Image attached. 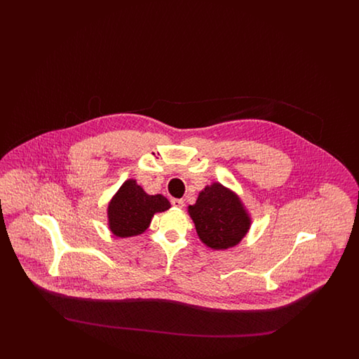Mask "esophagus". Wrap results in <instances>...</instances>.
<instances>
[{"mask_svg": "<svg viewBox=\"0 0 359 359\" xmlns=\"http://www.w3.org/2000/svg\"><path fill=\"white\" fill-rule=\"evenodd\" d=\"M172 205L175 207H179V208H183L184 207V201L183 199H172Z\"/></svg>", "mask_w": 359, "mask_h": 359, "instance_id": "esophagus-1", "label": "esophagus"}]
</instances>
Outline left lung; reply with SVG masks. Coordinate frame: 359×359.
Returning <instances> with one entry per match:
<instances>
[{"mask_svg":"<svg viewBox=\"0 0 359 359\" xmlns=\"http://www.w3.org/2000/svg\"><path fill=\"white\" fill-rule=\"evenodd\" d=\"M188 212L195 223L202 242L215 250L233 248L250 227V218L238 196L219 183H214L199 194Z\"/></svg>","mask_w":359,"mask_h":359,"instance_id":"left-lung-1","label":"left lung"}]
</instances>
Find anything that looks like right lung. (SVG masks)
<instances>
[{
  "instance_id": "add662e5",
  "label": "right lung",
  "mask_w": 359,
  "mask_h": 359,
  "mask_svg": "<svg viewBox=\"0 0 359 359\" xmlns=\"http://www.w3.org/2000/svg\"><path fill=\"white\" fill-rule=\"evenodd\" d=\"M170 207L168 199L163 195H148L136 180H126L109 203L110 230L121 238L138 236L149 227L156 212Z\"/></svg>"
}]
</instances>
